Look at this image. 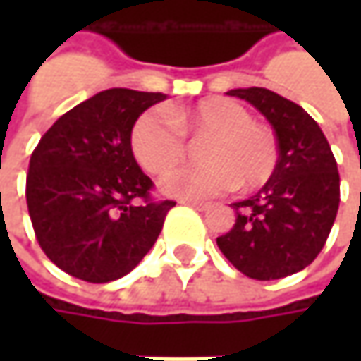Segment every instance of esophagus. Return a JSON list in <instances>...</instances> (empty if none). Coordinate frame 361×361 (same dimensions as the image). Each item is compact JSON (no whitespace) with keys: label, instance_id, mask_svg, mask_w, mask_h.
<instances>
[{"label":"esophagus","instance_id":"obj_1","mask_svg":"<svg viewBox=\"0 0 361 361\" xmlns=\"http://www.w3.org/2000/svg\"><path fill=\"white\" fill-rule=\"evenodd\" d=\"M183 204H187V207H190V209H197V211H204V209H209V204H207V202L183 201Z\"/></svg>","mask_w":361,"mask_h":361}]
</instances>
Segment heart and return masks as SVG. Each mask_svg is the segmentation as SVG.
Masks as SVG:
<instances>
[{"label":"heart","mask_w":361,"mask_h":361,"mask_svg":"<svg viewBox=\"0 0 361 361\" xmlns=\"http://www.w3.org/2000/svg\"><path fill=\"white\" fill-rule=\"evenodd\" d=\"M207 138L201 159L207 164L169 173L160 187L166 195L204 201L231 188L255 190L269 180L279 148L273 132L253 122L237 100L207 98L190 108L146 110L134 122L130 146L134 159L150 174H164L187 157V138Z\"/></svg>","instance_id":"1"}]
</instances>
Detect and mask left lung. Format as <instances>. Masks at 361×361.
Wrapping results in <instances>:
<instances>
[{
  "mask_svg": "<svg viewBox=\"0 0 361 361\" xmlns=\"http://www.w3.org/2000/svg\"><path fill=\"white\" fill-rule=\"evenodd\" d=\"M269 120L277 169L257 195L233 202L237 219L216 245L235 269L271 281L305 269L324 249L340 207L338 162L319 124L267 88L229 90Z\"/></svg>",
  "mask_w": 361,
  "mask_h": 361,
  "instance_id": "obj_1",
  "label": "left lung"
}]
</instances>
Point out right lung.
<instances>
[{"label":"right lung","instance_id":"1","mask_svg":"<svg viewBox=\"0 0 361 361\" xmlns=\"http://www.w3.org/2000/svg\"><path fill=\"white\" fill-rule=\"evenodd\" d=\"M160 92L104 90L68 110L39 138L25 201L42 251L68 275L108 283L130 273L159 239L174 201H157L130 134Z\"/></svg>","mask_w":361,"mask_h":361}]
</instances>
